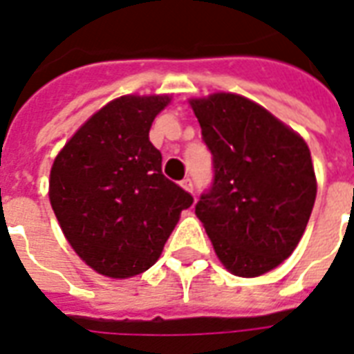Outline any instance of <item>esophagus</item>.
Wrapping results in <instances>:
<instances>
[{
	"label": "esophagus",
	"instance_id": "obj_1",
	"mask_svg": "<svg viewBox=\"0 0 354 354\" xmlns=\"http://www.w3.org/2000/svg\"><path fill=\"white\" fill-rule=\"evenodd\" d=\"M180 186H183V188H185L186 192H194V185H192V180L188 179V177L180 180Z\"/></svg>",
	"mask_w": 354,
	"mask_h": 354
}]
</instances>
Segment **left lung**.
<instances>
[{
    "mask_svg": "<svg viewBox=\"0 0 354 354\" xmlns=\"http://www.w3.org/2000/svg\"><path fill=\"white\" fill-rule=\"evenodd\" d=\"M214 177L196 205L218 259L259 277L297 248L316 201L306 142L264 106L236 94L190 100Z\"/></svg>",
    "mask_w": 354,
    "mask_h": 354,
    "instance_id": "1",
    "label": "left lung"
}]
</instances>
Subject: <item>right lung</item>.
Masks as SVG:
<instances>
[{
	"instance_id": "obj_1",
	"label": "right lung",
	"mask_w": 354,
	"mask_h": 354,
	"mask_svg": "<svg viewBox=\"0 0 354 354\" xmlns=\"http://www.w3.org/2000/svg\"><path fill=\"white\" fill-rule=\"evenodd\" d=\"M168 95H123L97 111L57 155L49 201L75 253L97 273L149 270L194 197L162 175L149 129Z\"/></svg>"
}]
</instances>
